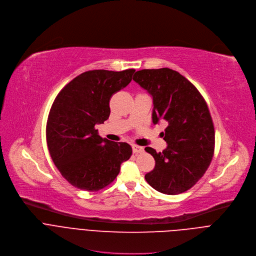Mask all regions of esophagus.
Listing matches in <instances>:
<instances>
[{"instance_id":"34e87169","label":"esophagus","mask_w":256,"mask_h":256,"mask_svg":"<svg viewBox=\"0 0 256 256\" xmlns=\"http://www.w3.org/2000/svg\"><path fill=\"white\" fill-rule=\"evenodd\" d=\"M132 150H133V153H142L143 152V148L141 146H138V145H132Z\"/></svg>"}]
</instances>
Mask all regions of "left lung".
Returning <instances> with one entry per match:
<instances>
[{
    "instance_id": "left-lung-1",
    "label": "left lung",
    "mask_w": 256,
    "mask_h": 256,
    "mask_svg": "<svg viewBox=\"0 0 256 256\" xmlns=\"http://www.w3.org/2000/svg\"><path fill=\"white\" fill-rule=\"evenodd\" d=\"M153 100L152 122H166L162 152L146 147L156 166L145 174L154 190L178 194L196 184L208 170L215 148V130L206 100L180 72L168 68L142 70L133 76Z\"/></svg>"
}]
</instances>
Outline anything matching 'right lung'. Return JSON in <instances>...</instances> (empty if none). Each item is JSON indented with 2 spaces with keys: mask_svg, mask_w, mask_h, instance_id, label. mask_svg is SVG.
Returning a JSON list of instances; mask_svg holds the SVG:
<instances>
[{
  "mask_svg": "<svg viewBox=\"0 0 256 256\" xmlns=\"http://www.w3.org/2000/svg\"><path fill=\"white\" fill-rule=\"evenodd\" d=\"M135 70H94L70 82L51 106L46 141L50 156L74 186L96 192L109 186L120 172L132 148L126 142L102 138L96 124L110 116L112 96L132 80Z\"/></svg>",
  "mask_w": 256,
  "mask_h": 256,
  "instance_id": "right-lung-1",
  "label": "right lung"
}]
</instances>
